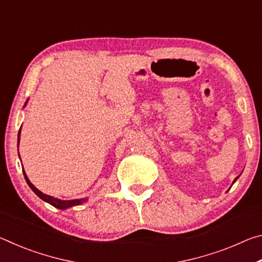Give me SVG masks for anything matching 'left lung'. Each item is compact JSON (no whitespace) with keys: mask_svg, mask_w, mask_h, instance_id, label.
Masks as SVG:
<instances>
[{"mask_svg":"<svg viewBox=\"0 0 262 262\" xmlns=\"http://www.w3.org/2000/svg\"><path fill=\"white\" fill-rule=\"evenodd\" d=\"M238 178H239V176H238V177H237V178H236V179H234V181H236V180H237V179H238ZM234 181H233V183H234ZM233 183H232V184H233Z\"/></svg>","mask_w":262,"mask_h":262,"instance_id":"left-lung-1","label":"left lung"}]
</instances>
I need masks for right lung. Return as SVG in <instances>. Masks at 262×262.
Masks as SVG:
<instances>
[{
    "mask_svg": "<svg viewBox=\"0 0 262 262\" xmlns=\"http://www.w3.org/2000/svg\"><path fill=\"white\" fill-rule=\"evenodd\" d=\"M28 103V101H26ZM25 103V105H26ZM19 136H20V130L18 133V144H19ZM23 173H24V177H25V180L26 183H28V185L30 186V188L33 190V192L38 195L39 198L41 199V200H43L45 202H48L50 205H52L53 207L55 208H59V209H67V208H70V207H74V206H78V205H82V203L85 202L88 199H76V200H60V199H55L51 196V195H47V194H43L42 192H40L37 187H34V186L32 185V183L29 180L28 176H26L25 171L23 170Z\"/></svg>",
    "mask_w": 262,
    "mask_h": 262,
    "instance_id": "right-lung-1",
    "label": "right lung"
}]
</instances>
